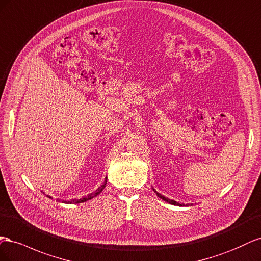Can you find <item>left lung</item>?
<instances>
[{
    "label": "left lung",
    "instance_id": "left-lung-1",
    "mask_svg": "<svg viewBox=\"0 0 261 261\" xmlns=\"http://www.w3.org/2000/svg\"><path fill=\"white\" fill-rule=\"evenodd\" d=\"M156 192V191H155ZM156 195H158L161 199H163L164 201H167L168 203H170V204H174V205H181L180 203H178V202H176V201H174V200H170V199H167V198H165V197H163L162 195H160V193H158L156 192Z\"/></svg>",
    "mask_w": 261,
    "mask_h": 261
}]
</instances>
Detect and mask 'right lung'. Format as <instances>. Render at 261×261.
Masks as SVG:
<instances>
[{"instance_id":"obj_1","label":"right lung","mask_w":261,"mask_h":261,"mask_svg":"<svg viewBox=\"0 0 261 261\" xmlns=\"http://www.w3.org/2000/svg\"><path fill=\"white\" fill-rule=\"evenodd\" d=\"M106 184H107V180H105V182L102 184V186L101 187H99L97 190H96L95 192H93V193H91V195H88V196H86V197H84V198H81V199H74V200H72V201H64L65 203H81V202H84V201H87V200H91V199H93L94 197H96L97 195H99V193L102 191V189L105 188V186H106Z\"/></svg>"}]
</instances>
